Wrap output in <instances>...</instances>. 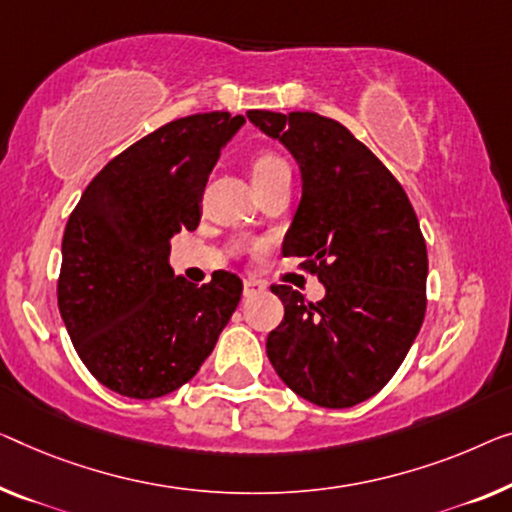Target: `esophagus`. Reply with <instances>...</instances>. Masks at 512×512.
<instances>
[{
  "instance_id": "34e87169",
  "label": "esophagus",
  "mask_w": 512,
  "mask_h": 512,
  "mask_svg": "<svg viewBox=\"0 0 512 512\" xmlns=\"http://www.w3.org/2000/svg\"><path fill=\"white\" fill-rule=\"evenodd\" d=\"M264 282H259V280H253V278H248V280H243V296H255V294H259V292H264Z\"/></svg>"
}]
</instances>
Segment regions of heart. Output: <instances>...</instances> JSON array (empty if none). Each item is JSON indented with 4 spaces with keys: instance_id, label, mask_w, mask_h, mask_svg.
<instances>
[{
    "instance_id": "heart-1",
    "label": "heart",
    "mask_w": 512,
    "mask_h": 512,
    "mask_svg": "<svg viewBox=\"0 0 512 512\" xmlns=\"http://www.w3.org/2000/svg\"><path fill=\"white\" fill-rule=\"evenodd\" d=\"M285 172H289V165L278 154H271V151H264V154H259L255 158V163H253L255 186H257V183L276 179L278 174H285Z\"/></svg>"
}]
</instances>
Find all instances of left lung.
<instances>
[{
  "label": "left lung",
  "mask_w": 512,
  "mask_h": 512,
  "mask_svg": "<svg viewBox=\"0 0 512 512\" xmlns=\"http://www.w3.org/2000/svg\"><path fill=\"white\" fill-rule=\"evenodd\" d=\"M248 119L299 163L303 193L282 255L305 257L326 287L317 303L271 287L285 317L266 354L303 400L354 407L388 384L421 331L427 248L416 211L386 165L335 119L269 110Z\"/></svg>",
  "instance_id": "obj_1"
}]
</instances>
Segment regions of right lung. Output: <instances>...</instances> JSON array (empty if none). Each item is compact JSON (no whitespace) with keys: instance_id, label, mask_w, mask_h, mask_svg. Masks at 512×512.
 Segmentation results:
<instances>
[{"instance_id":"obj_1","label":"right lung","mask_w":512,"mask_h":512,"mask_svg":"<svg viewBox=\"0 0 512 512\" xmlns=\"http://www.w3.org/2000/svg\"><path fill=\"white\" fill-rule=\"evenodd\" d=\"M246 124L230 112L160 126L91 179L68 218L59 312L87 370L110 391L151 400L193 379L241 301L234 273L197 287L170 266V239L200 225L220 149Z\"/></svg>"}]
</instances>
